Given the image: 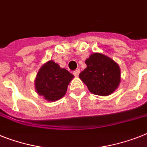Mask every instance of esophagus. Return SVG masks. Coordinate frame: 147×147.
Masks as SVG:
<instances>
[{"instance_id":"obj_1","label":"esophagus","mask_w":147,"mask_h":147,"mask_svg":"<svg viewBox=\"0 0 147 147\" xmlns=\"http://www.w3.org/2000/svg\"><path fill=\"white\" fill-rule=\"evenodd\" d=\"M79 73H80L79 69H76L73 71V75L76 76V77H78V75H79Z\"/></svg>"}]
</instances>
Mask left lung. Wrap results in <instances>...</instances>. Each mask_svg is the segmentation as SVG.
I'll use <instances>...</instances> for the list:
<instances>
[{
    "label": "left lung",
    "instance_id": "1",
    "mask_svg": "<svg viewBox=\"0 0 147 147\" xmlns=\"http://www.w3.org/2000/svg\"><path fill=\"white\" fill-rule=\"evenodd\" d=\"M87 68L79 78L92 93L106 96L114 92L120 83V69L109 57L93 53L85 60Z\"/></svg>",
    "mask_w": 147,
    "mask_h": 147
}]
</instances>
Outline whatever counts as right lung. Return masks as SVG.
<instances>
[{"instance_id":"add662e5","label":"right lung","mask_w":147,"mask_h":147,"mask_svg":"<svg viewBox=\"0 0 147 147\" xmlns=\"http://www.w3.org/2000/svg\"><path fill=\"white\" fill-rule=\"evenodd\" d=\"M74 76L53 60L42 65L35 79L37 93L49 102L60 99L66 94L67 87Z\"/></svg>"}]
</instances>
